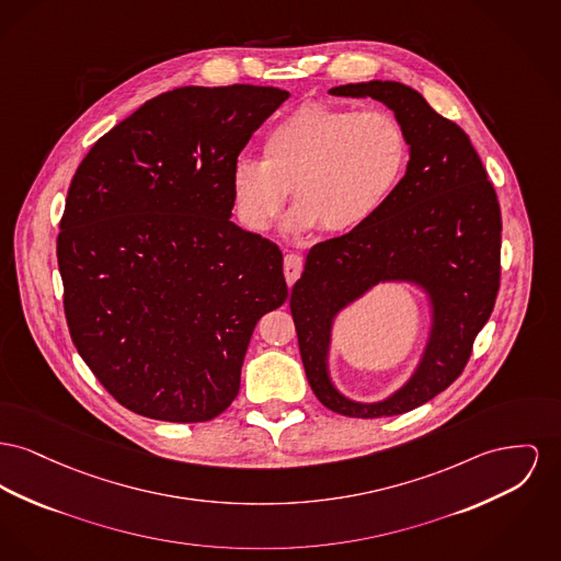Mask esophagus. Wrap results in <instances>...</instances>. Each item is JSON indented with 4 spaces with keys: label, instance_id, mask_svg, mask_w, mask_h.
I'll return each instance as SVG.
<instances>
[{
    "label": "esophagus",
    "instance_id": "34e87169",
    "mask_svg": "<svg viewBox=\"0 0 561 561\" xmlns=\"http://www.w3.org/2000/svg\"><path fill=\"white\" fill-rule=\"evenodd\" d=\"M300 273H302V259L298 254H286V259H284V275H286L288 286H293L297 282Z\"/></svg>",
    "mask_w": 561,
    "mask_h": 561
}]
</instances>
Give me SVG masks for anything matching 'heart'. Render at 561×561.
<instances>
[{"label":"heart","instance_id":"heart-1","mask_svg":"<svg viewBox=\"0 0 561 561\" xmlns=\"http://www.w3.org/2000/svg\"><path fill=\"white\" fill-rule=\"evenodd\" d=\"M409 157V137L394 114L305 103L266 131L263 161H234V209L248 229L266 231L290 188L295 229L356 231L392 198Z\"/></svg>","mask_w":561,"mask_h":561}]
</instances>
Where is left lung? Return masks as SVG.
Masks as SVG:
<instances>
[{
  "instance_id": "obj_1",
  "label": "left lung",
  "mask_w": 561,
  "mask_h": 561,
  "mask_svg": "<svg viewBox=\"0 0 561 561\" xmlns=\"http://www.w3.org/2000/svg\"><path fill=\"white\" fill-rule=\"evenodd\" d=\"M329 93L383 101L404 127L411 161L392 198L366 225L309 250L290 311L318 400L347 417H392L447 390L470 360L500 290V203L470 137L411 87L370 80ZM386 278H411L430 290L433 339L425 363L402 391L383 403L358 405L329 383V322L341 306Z\"/></svg>"
}]
</instances>
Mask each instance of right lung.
<instances>
[{
  "instance_id": "add662e5",
  "label": "right lung",
  "mask_w": 561,
  "mask_h": 561,
  "mask_svg": "<svg viewBox=\"0 0 561 561\" xmlns=\"http://www.w3.org/2000/svg\"><path fill=\"white\" fill-rule=\"evenodd\" d=\"M290 98L182 87L105 133L73 173L57 237L71 341L137 415L195 424L229 409L264 313L288 298L282 250L231 222V171Z\"/></svg>"
}]
</instances>
